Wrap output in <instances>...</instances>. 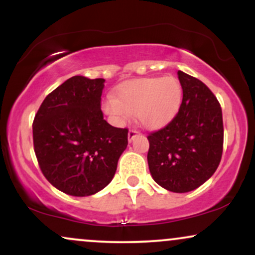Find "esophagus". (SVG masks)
Listing matches in <instances>:
<instances>
[{"label": "esophagus", "mask_w": 255, "mask_h": 255, "mask_svg": "<svg viewBox=\"0 0 255 255\" xmlns=\"http://www.w3.org/2000/svg\"><path fill=\"white\" fill-rule=\"evenodd\" d=\"M137 135H139V130L131 128V129H129V131H128V140H129V141H133Z\"/></svg>", "instance_id": "esophagus-1"}]
</instances>
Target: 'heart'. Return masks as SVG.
Here are the masks:
<instances>
[{
	"mask_svg": "<svg viewBox=\"0 0 255 255\" xmlns=\"http://www.w3.org/2000/svg\"><path fill=\"white\" fill-rule=\"evenodd\" d=\"M182 101V87L174 77L145 78L124 84L118 96H109L104 109L119 121L136 115L144 127L156 129L176 115Z\"/></svg>",
	"mask_w": 255,
	"mask_h": 255,
	"instance_id": "heart-1",
	"label": "heart"
}]
</instances>
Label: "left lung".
Segmentation results:
<instances>
[{
  "instance_id": "1",
  "label": "left lung",
  "mask_w": 255,
  "mask_h": 255,
  "mask_svg": "<svg viewBox=\"0 0 255 255\" xmlns=\"http://www.w3.org/2000/svg\"><path fill=\"white\" fill-rule=\"evenodd\" d=\"M182 102L165 127L148 134L147 162L163 188L186 193L198 188L217 170L223 153L222 108L199 79L178 71Z\"/></svg>"
}]
</instances>
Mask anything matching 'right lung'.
<instances>
[{
	"mask_svg": "<svg viewBox=\"0 0 255 255\" xmlns=\"http://www.w3.org/2000/svg\"><path fill=\"white\" fill-rule=\"evenodd\" d=\"M104 79L72 77L46 96L33 125V146L46 180L58 191L87 197L110 183L128 145L101 110Z\"/></svg>",
	"mask_w": 255,
	"mask_h": 255,
	"instance_id": "right-lung-1",
	"label": "right lung"
}]
</instances>
